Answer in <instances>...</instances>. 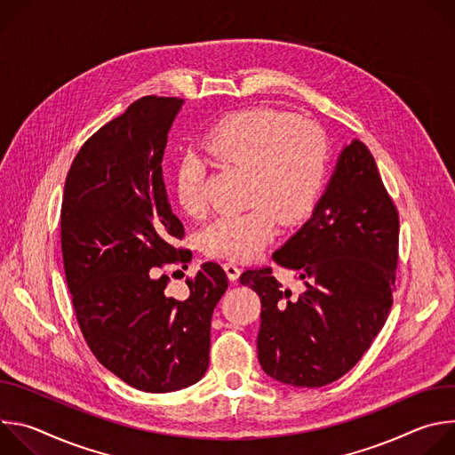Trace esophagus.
Here are the masks:
<instances>
[{
	"label": "esophagus",
	"instance_id": "esophagus-1",
	"mask_svg": "<svg viewBox=\"0 0 455 455\" xmlns=\"http://www.w3.org/2000/svg\"><path fill=\"white\" fill-rule=\"evenodd\" d=\"M223 268H225V272H227V277H228L232 283L239 279L241 268H239V267H237L234 261H227V263L223 265Z\"/></svg>",
	"mask_w": 455,
	"mask_h": 455
}]
</instances>
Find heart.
Wrapping results in <instances>:
<instances>
[{
  "label": "heart",
  "mask_w": 455,
  "mask_h": 455,
  "mask_svg": "<svg viewBox=\"0 0 455 455\" xmlns=\"http://www.w3.org/2000/svg\"><path fill=\"white\" fill-rule=\"evenodd\" d=\"M202 146L220 164L248 171L241 214H223L202 232L204 250L218 259L244 261L279 232L316 207L328 174V142L313 122L274 108L227 115L205 133ZM205 165L196 156L178 162L172 188L187 214L205 211Z\"/></svg>",
  "instance_id": "obj_1"
}]
</instances>
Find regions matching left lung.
<instances>
[{"mask_svg": "<svg viewBox=\"0 0 455 455\" xmlns=\"http://www.w3.org/2000/svg\"><path fill=\"white\" fill-rule=\"evenodd\" d=\"M398 235V209L376 162L353 140L313 216L272 255L302 291L284 288L272 267L239 277L261 299L257 356L268 376L322 387L356 365L391 313Z\"/></svg>", "mask_w": 455, "mask_h": 455, "instance_id": "1", "label": "left lung"}]
</instances>
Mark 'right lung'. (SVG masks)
<instances>
[{
    "mask_svg": "<svg viewBox=\"0 0 455 455\" xmlns=\"http://www.w3.org/2000/svg\"><path fill=\"white\" fill-rule=\"evenodd\" d=\"M183 100L148 95L79 149L64 183L60 248L72 306L95 358L146 393L196 383L209 367L212 311L228 288L218 263L165 293V265L187 268L185 228L162 172L167 133Z\"/></svg>",
    "mask_w": 455,
    "mask_h": 455,
    "instance_id": "right-lung-1",
    "label": "right lung"
}]
</instances>
